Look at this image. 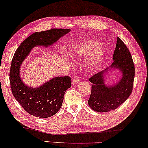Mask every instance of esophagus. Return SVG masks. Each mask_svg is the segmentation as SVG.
<instances>
[{
	"label": "esophagus",
	"instance_id": "obj_1",
	"mask_svg": "<svg viewBox=\"0 0 148 148\" xmlns=\"http://www.w3.org/2000/svg\"><path fill=\"white\" fill-rule=\"evenodd\" d=\"M79 81H80V79L79 77L77 76H75L73 78V81H72V85H74L78 84Z\"/></svg>",
	"mask_w": 148,
	"mask_h": 148
}]
</instances>
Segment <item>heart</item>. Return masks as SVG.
Listing matches in <instances>:
<instances>
[{
	"instance_id": "1",
	"label": "heart",
	"mask_w": 148,
	"mask_h": 148,
	"mask_svg": "<svg viewBox=\"0 0 148 148\" xmlns=\"http://www.w3.org/2000/svg\"><path fill=\"white\" fill-rule=\"evenodd\" d=\"M71 55L74 60L87 58L92 56L88 64V68L93 71L100 66L105 60L106 53L100 42L95 40H88L77 45Z\"/></svg>"
}]
</instances>
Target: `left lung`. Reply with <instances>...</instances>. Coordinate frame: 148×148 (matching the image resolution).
<instances>
[{
  "label": "left lung",
  "instance_id": "1",
  "mask_svg": "<svg viewBox=\"0 0 148 148\" xmlns=\"http://www.w3.org/2000/svg\"><path fill=\"white\" fill-rule=\"evenodd\" d=\"M112 60L114 61L111 66L89 79L92 85L88 104L96 112H106L116 109L132 92L135 65L131 53L119 37L117 38ZM112 70L119 71L121 76L119 80L110 84L107 81V76Z\"/></svg>",
  "mask_w": 148,
  "mask_h": 148
}]
</instances>
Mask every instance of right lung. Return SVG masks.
<instances>
[{
	"instance_id": "1",
	"label": "right lung",
	"mask_w": 148,
	"mask_h": 148,
	"mask_svg": "<svg viewBox=\"0 0 148 148\" xmlns=\"http://www.w3.org/2000/svg\"><path fill=\"white\" fill-rule=\"evenodd\" d=\"M70 32L69 29H52L36 32L20 45L12 59L10 82L13 95L26 112L39 119L52 116L60 109L64 95L71 87V78L56 76L39 87H29L21 76V66L35 47L50 49L49 47Z\"/></svg>"
}]
</instances>
